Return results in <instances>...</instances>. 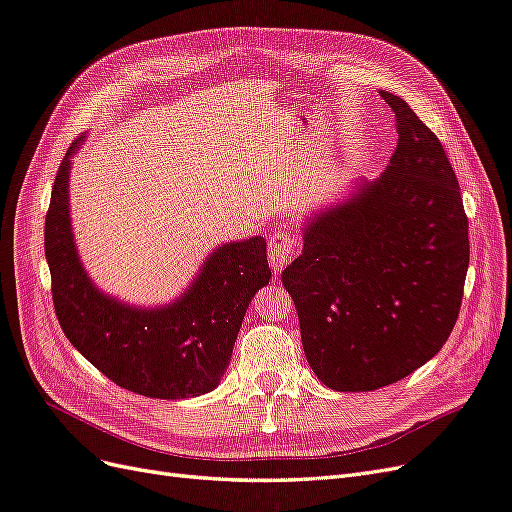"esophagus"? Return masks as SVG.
<instances>
[{"label":"esophagus","mask_w":512,"mask_h":512,"mask_svg":"<svg viewBox=\"0 0 512 512\" xmlns=\"http://www.w3.org/2000/svg\"><path fill=\"white\" fill-rule=\"evenodd\" d=\"M294 237L288 235V232H275L269 241V262L273 271L280 273L292 258V250H294Z\"/></svg>","instance_id":"34e87169"}]
</instances>
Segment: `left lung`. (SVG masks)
Segmentation results:
<instances>
[{"mask_svg":"<svg viewBox=\"0 0 512 512\" xmlns=\"http://www.w3.org/2000/svg\"><path fill=\"white\" fill-rule=\"evenodd\" d=\"M384 173L309 211L303 252L282 273L309 367L339 393L376 391L433 359L463 297L470 241L442 143L399 96Z\"/></svg>","mask_w":512,"mask_h":512,"instance_id":"1","label":"left lung"}]
</instances>
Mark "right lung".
Masks as SVG:
<instances>
[{"mask_svg": "<svg viewBox=\"0 0 512 512\" xmlns=\"http://www.w3.org/2000/svg\"><path fill=\"white\" fill-rule=\"evenodd\" d=\"M83 138L61 160L44 222L61 329L121 389L156 399L205 395L224 376L254 294L271 280L267 241L250 237L215 247L173 303L138 307L111 297L87 275L70 222V168Z\"/></svg>", "mask_w": 512, "mask_h": 512, "instance_id": "1", "label": "right lung"}]
</instances>
